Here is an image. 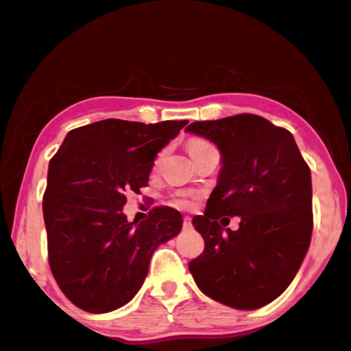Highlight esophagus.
<instances>
[{"mask_svg":"<svg viewBox=\"0 0 351 351\" xmlns=\"http://www.w3.org/2000/svg\"><path fill=\"white\" fill-rule=\"evenodd\" d=\"M183 227H184V229H191V227H193L191 217H184L183 219Z\"/></svg>","mask_w":351,"mask_h":351,"instance_id":"1","label":"esophagus"}]
</instances>
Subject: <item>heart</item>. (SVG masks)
I'll return each mask as SVG.
<instances>
[{"label": "heart", "mask_w": 351, "mask_h": 351, "mask_svg": "<svg viewBox=\"0 0 351 351\" xmlns=\"http://www.w3.org/2000/svg\"><path fill=\"white\" fill-rule=\"evenodd\" d=\"M206 147H210L208 142L199 141V138H194V141L189 142V154H191V155L196 154V152L206 149ZM158 160H160V157H158ZM158 160H157V163H158ZM176 204H178V206H186V201L178 199V201H176Z\"/></svg>", "instance_id": "obj_1"}]
</instances>
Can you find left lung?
I'll return each mask as SVG.
<instances>
[{"label": "left lung", "mask_w": 351, "mask_h": 351, "mask_svg": "<svg viewBox=\"0 0 351 351\" xmlns=\"http://www.w3.org/2000/svg\"><path fill=\"white\" fill-rule=\"evenodd\" d=\"M186 132L216 143L217 186L193 226L204 252L189 261L197 288L242 311L274 301L291 285L311 245L312 183L293 134L255 114L196 121ZM239 215L237 231L220 227Z\"/></svg>", "instance_id": "1"}]
</instances>
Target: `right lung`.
I'll return each mask as SVG.
<instances>
[{
    "instance_id": "1",
    "label": "right lung",
    "mask_w": 351,
    "mask_h": 351,
    "mask_svg": "<svg viewBox=\"0 0 351 351\" xmlns=\"http://www.w3.org/2000/svg\"><path fill=\"white\" fill-rule=\"evenodd\" d=\"M186 124L93 122L70 130L50 160L42 202L49 265L80 309L103 314L128 304L158 245L180 234L183 217L176 209L158 206L135 223L122 208L125 193L149 184L157 154Z\"/></svg>"
}]
</instances>
